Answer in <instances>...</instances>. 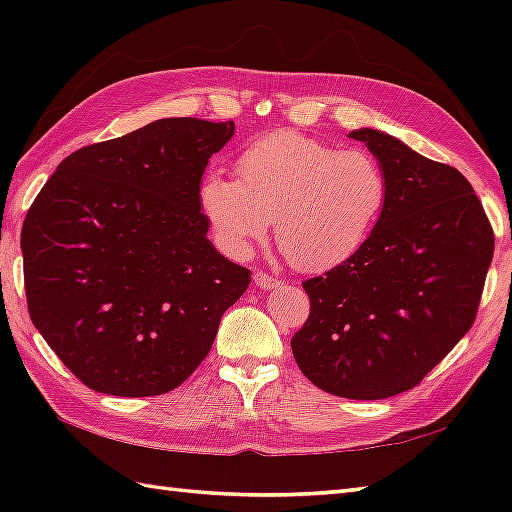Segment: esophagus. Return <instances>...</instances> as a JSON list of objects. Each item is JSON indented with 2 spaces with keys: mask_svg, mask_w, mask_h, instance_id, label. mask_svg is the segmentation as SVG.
Masks as SVG:
<instances>
[{
  "mask_svg": "<svg viewBox=\"0 0 512 512\" xmlns=\"http://www.w3.org/2000/svg\"><path fill=\"white\" fill-rule=\"evenodd\" d=\"M255 286L262 288V290H273V288L281 286V279L266 275L264 270H257V273H255Z\"/></svg>",
  "mask_w": 512,
  "mask_h": 512,
  "instance_id": "1",
  "label": "esophagus"
}]
</instances>
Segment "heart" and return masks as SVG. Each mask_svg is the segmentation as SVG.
<instances>
[{
    "instance_id": "1",
    "label": "heart",
    "mask_w": 512,
    "mask_h": 512,
    "mask_svg": "<svg viewBox=\"0 0 512 512\" xmlns=\"http://www.w3.org/2000/svg\"><path fill=\"white\" fill-rule=\"evenodd\" d=\"M237 178L209 171L200 204L228 253L246 257L277 217L290 264L325 273L354 259L376 231L389 198L383 165L365 149L277 132L248 145Z\"/></svg>"
}]
</instances>
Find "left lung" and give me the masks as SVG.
<instances>
[{
	"label": "left lung",
	"instance_id": "obj_1",
	"mask_svg": "<svg viewBox=\"0 0 512 512\" xmlns=\"http://www.w3.org/2000/svg\"><path fill=\"white\" fill-rule=\"evenodd\" d=\"M389 198L350 262L303 281L310 317L292 354L310 383L352 400L416 387L471 330L495 235L471 182L378 129H354Z\"/></svg>",
	"mask_w": 512,
	"mask_h": 512
}]
</instances>
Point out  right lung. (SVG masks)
I'll use <instances>...</instances> for the list:
<instances>
[{
    "label": "right lung",
    "instance_id": "add662e5",
    "mask_svg": "<svg viewBox=\"0 0 512 512\" xmlns=\"http://www.w3.org/2000/svg\"><path fill=\"white\" fill-rule=\"evenodd\" d=\"M233 121L160 118L65 158L21 228L35 328L99 394L176 389L215 341L250 270L206 237L200 182Z\"/></svg>",
    "mask_w": 512,
    "mask_h": 512
}]
</instances>
